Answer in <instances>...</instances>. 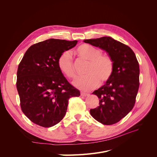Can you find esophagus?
Instances as JSON below:
<instances>
[{"mask_svg":"<svg viewBox=\"0 0 157 157\" xmlns=\"http://www.w3.org/2000/svg\"><path fill=\"white\" fill-rule=\"evenodd\" d=\"M80 95H81L82 96L86 97V96H88V93H86V92H81V93H80Z\"/></svg>","mask_w":157,"mask_h":157,"instance_id":"1","label":"esophagus"}]
</instances>
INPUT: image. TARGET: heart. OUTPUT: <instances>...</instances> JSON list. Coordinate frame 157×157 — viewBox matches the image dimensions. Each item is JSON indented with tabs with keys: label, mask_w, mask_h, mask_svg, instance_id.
<instances>
[{
	"label": "heart",
	"mask_w": 157,
	"mask_h": 157,
	"mask_svg": "<svg viewBox=\"0 0 157 157\" xmlns=\"http://www.w3.org/2000/svg\"><path fill=\"white\" fill-rule=\"evenodd\" d=\"M75 54L79 58L88 61L85 70L86 75L78 77L73 81L77 88L87 91L96 88L99 81L107 82L113 73L114 63L111 56L101 54V50L88 44H83L76 48ZM58 66L61 72L69 78L75 77L72 56L69 51L61 53L58 59Z\"/></svg>",
	"instance_id": "1"
}]
</instances>
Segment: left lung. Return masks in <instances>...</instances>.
<instances>
[{
    "label": "left lung",
    "mask_w": 157,
    "mask_h": 157,
    "mask_svg": "<svg viewBox=\"0 0 157 157\" xmlns=\"http://www.w3.org/2000/svg\"><path fill=\"white\" fill-rule=\"evenodd\" d=\"M105 50L113 60L112 77L92 93L99 105L90 109L92 117L105 125H111L126 117L134 106L140 86V67L134 52L129 46L110 36L84 40Z\"/></svg>",
    "instance_id": "1"
}]
</instances>
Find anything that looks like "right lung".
Masks as SVG:
<instances>
[{"instance_id":"add662e5","label":"right lung","mask_w":157,"mask_h":157,"mask_svg":"<svg viewBox=\"0 0 157 157\" xmlns=\"http://www.w3.org/2000/svg\"><path fill=\"white\" fill-rule=\"evenodd\" d=\"M77 40L50 39L30 46L19 64L16 86L23 113L35 124L48 128L65 115L69 99L80 96L58 68V59Z\"/></svg>"}]
</instances>
